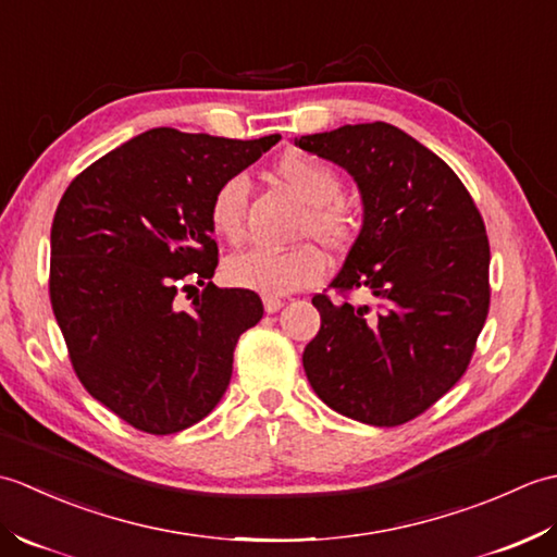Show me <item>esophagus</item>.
<instances>
[{"instance_id":"obj_1","label":"esophagus","mask_w":557,"mask_h":557,"mask_svg":"<svg viewBox=\"0 0 557 557\" xmlns=\"http://www.w3.org/2000/svg\"><path fill=\"white\" fill-rule=\"evenodd\" d=\"M263 306H265V313H277L282 306H285V301L277 299V297H265Z\"/></svg>"}]
</instances>
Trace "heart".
I'll list each match as a JSON object with an SVG mask.
<instances>
[{"label": "heart", "instance_id": "b5f03b06", "mask_svg": "<svg viewBox=\"0 0 557 557\" xmlns=\"http://www.w3.org/2000/svg\"><path fill=\"white\" fill-rule=\"evenodd\" d=\"M280 182L297 194L309 210L304 218V234H313L330 251L347 248L357 234V218L337 200L339 176L327 162L306 152H287L275 168ZM248 186L239 174L224 180L210 200V224L222 239L239 244L246 227ZM325 256L313 244L294 248H248L236 253L224 265V275L236 287L253 289L265 297H282L301 287H309L323 277Z\"/></svg>", "mask_w": 557, "mask_h": 557}]
</instances>
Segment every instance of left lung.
Instances as JSON below:
<instances>
[{"mask_svg": "<svg viewBox=\"0 0 557 557\" xmlns=\"http://www.w3.org/2000/svg\"><path fill=\"white\" fill-rule=\"evenodd\" d=\"M359 186L363 224L327 287L304 371L330 409L371 425L417 419L471 361L488 315L486 224L459 176L401 128L373 122L294 138Z\"/></svg>", "mask_w": 557, "mask_h": 557, "instance_id": "8db88e82", "label": "left lung"}]
</instances>
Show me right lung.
<instances>
[{"mask_svg":"<svg viewBox=\"0 0 557 557\" xmlns=\"http://www.w3.org/2000/svg\"><path fill=\"white\" fill-rule=\"evenodd\" d=\"M280 140L150 128L69 184L50 234V301L83 387L128 425L180 433L206 419L234 347L263 318L251 289L212 285L215 188ZM205 292L188 310L180 290Z\"/></svg>","mask_w":557,"mask_h":557,"instance_id":"add662e5","label":"right lung"}]
</instances>
